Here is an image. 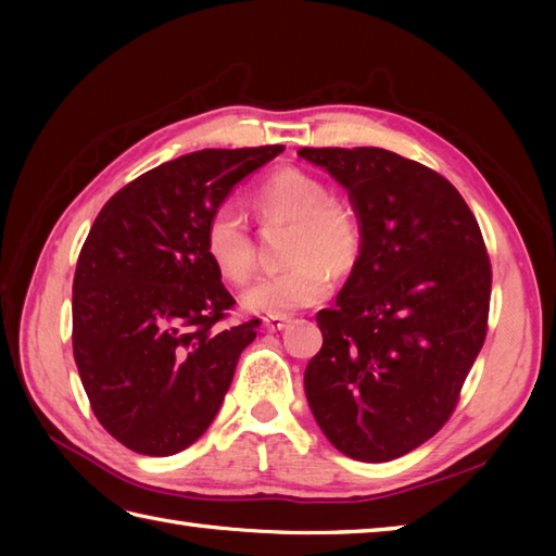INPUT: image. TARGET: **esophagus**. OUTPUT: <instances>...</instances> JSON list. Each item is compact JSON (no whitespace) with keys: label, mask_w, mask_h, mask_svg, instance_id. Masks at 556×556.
<instances>
[{"label":"esophagus","mask_w":556,"mask_h":556,"mask_svg":"<svg viewBox=\"0 0 556 556\" xmlns=\"http://www.w3.org/2000/svg\"><path fill=\"white\" fill-rule=\"evenodd\" d=\"M265 327L269 329V332H281V329H285L289 323H291V317H287V315H269V317H265Z\"/></svg>","instance_id":"obj_1"}]
</instances>
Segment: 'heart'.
Segmentation results:
<instances>
[{
    "instance_id": "b5f03b06",
    "label": "heart",
    "mask_w": 556,
    "mask_h": 556,
    "mask_svg": "<svg viewBox=\"0 0 556 556\" xmlns=\"http://www.w3.org/2000/svg\"><path fill=\"white\" fill-rule=\"evenodd\" d=\"M263 224H289L285 260L289 267L257 277L241 303L255 315H289L320 303L334 275H349L363 253V224L315 172L281 167L265 176L251 195ZM205 253L222 279L243 285L255 267V243L243 215L219 205L205 224Z\"/></svg>"
}]
</instances>
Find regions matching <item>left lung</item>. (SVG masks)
Listing matches in <instances>:
<instances>
[{
  "label": "left lung",
  "mask_w": 556,
  "mask_h": 556,
  "mask_svg": "<svg viewBox=\"0 0 556 556\" xmlns=\"http://www.w3.org/2000/svg\"><path fill=\"white\" fill-rule=\"evenodd\" d=\"M346 188L363 253L332 308L305 396L325 437L368 464L444 428L485 344L492 265L473 212L442 174L382 148H301Z\"/></svg>",
  "instance_id": "left-lung-1"
}]
</instances>
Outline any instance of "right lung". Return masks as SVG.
<instances>
[{
    "mask_svg": "<svg viewBox=\"0 0 556 556\" xmlns=\"http://www.w3.org/2000/svg\"><path fill=\"white\" fill-rule=\"evenodd\" d=\"M281 150L164 162L116 191L90 227L74 275V358L96 418L131 452H184L217 416L260 320L222 327L236 301L205 253V224Z\"/></svg>",
    "mask_w": 556,
    "mask_h": 556,
    "instance_id": "add662e5",
    "label": "right lung"
}]
</instances>
